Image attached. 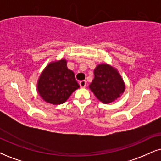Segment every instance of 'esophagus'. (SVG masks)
<instances>
[{
  "instance_id": "1",
  "label": "esophagus",
  "mask_w": 161,
  "mask_h": 161,
  "mask_svg": "<svg viewBox=\"0 0 161 161\" xmlns=\"http://www.w3.org/2000/svg\"><path fill=\"white\" fill-rule=\"evenodd\" d=\"M86 83H87L86 81L82 80L81 81V82H79V85H80L81 87H85V86H86Z\"/></svg>"
}]
</instances>
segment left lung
Returning a JSON list of instances; mask_svg holds the SVG:
<instances>
[{"label": "left lung", "mask_w": 161, "mask_h": 161, "mask_svg": "<svg viewBox=\"0 0 161 161\" xmlns=\"http://www.w3.org/2000/svg\"><path fill=\"white\" fill-rule=\"evenodd\" d=\"M89 87L99 101L108 104L120 97L125 90V84L116 69L102 64L95 68L94 79Z\"/></svg>", "instance_id": "8db88e82"}]
</instances>
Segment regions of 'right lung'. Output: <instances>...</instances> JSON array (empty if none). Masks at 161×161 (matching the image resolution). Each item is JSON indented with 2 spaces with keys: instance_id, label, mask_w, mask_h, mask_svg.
I'll use <instances>...</instances> for the list:
<instances>
[{
  "instance_id": "obj_1",
  "label": "right lung",
  "mask_w": 161,
  "mask_h": 161,
  "mask_svg": "<svg viewBox=\"0 0 161 161\" xmlns=\"http://www.w3.org/2000/svg\"><path fill=\"white\" fill-rule=\"evenodd\" d=\"M79 87L74 73L68 68L65 59L50 63L40 75L37 85L42 98L53 105L64 103Z\"/></svg>"
}]
</instances>
